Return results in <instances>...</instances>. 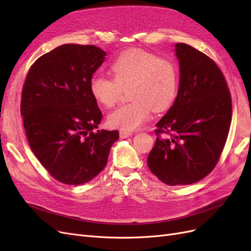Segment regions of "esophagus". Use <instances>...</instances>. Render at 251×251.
Masks as SVG:
<instances>
[{"instance_id": "34e87169", "label": "esophagus", "mask_w": 251, "mask_h": 251, "mask_svg": "<svg viewBox=\"0 0 251 251\" xmlns=\"http://www.w3.org/2000/svg\"><path fill=\"white\" fill-rule=\"evenodd\" d=\"M119 136L121 138H126V137H130L132 136V133L130 131H124V130H120L119 131Z\"/></svg>"}]
</instances>
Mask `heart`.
Wrapping results in <instances>:
<instances>
[{
    "instance_id": "1",
    "label": "heart",
    "mask_w": 251,
    "mask_h": 251,
    "mask_svg": "<svg viewBox=\"0 0 251 251\" xmlns=\"http://www.w3.org/2000/svg\"><path fill=\"white\" fill-rule=\"evenodd\" d=\"M112 77L95 74L89 89L104 108L116 103L121 91L128 88V103L111 112L108 123L124 131H133L147 121L151 111L168 110L177 95L178 69L171 59L142 49H128L113 60Z\"/></svg>"
}]
</instances>
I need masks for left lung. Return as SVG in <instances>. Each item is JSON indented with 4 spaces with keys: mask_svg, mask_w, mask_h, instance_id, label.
I'll return each mask as SVG.
<instances>
[{
    "mask_svg": "<svg viewBox=\"0 0 251 251\" xmlns=\"http://www.w3.org/2000/svg\"><path fill=\"white\" fill-rule=\"evenodd\" d=\"M180 82L176 100L158 121L151 172L168 185H188L215 169L228 136L232 102L218 65L187 44L176 45Z\"/></svg>",
    "mask_w": 251,
    "mask_h": 251,
    "instance_id": "8db88e82",
    "label": "left lung"
}]
</instances>
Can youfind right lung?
Instances as JSON below:
<instances>
[{"label": "right lung", "mask_w": 251, "mask_h": 251, "mask_svg": "<svg viewBox=\"0 0 251 251\" xmlns=\"http://www.w3.org/2000/svg\"><path fill=\"white\" fill-rule=\"evenodd\" d=\"M104 55L93 45H62L35 60L23 85L21 114L29 146L64 184L96 177L118 139V131L93 132L102 113L89 83Z\"/></svg>", "instance_id": "add662e5"}]
</instances>
